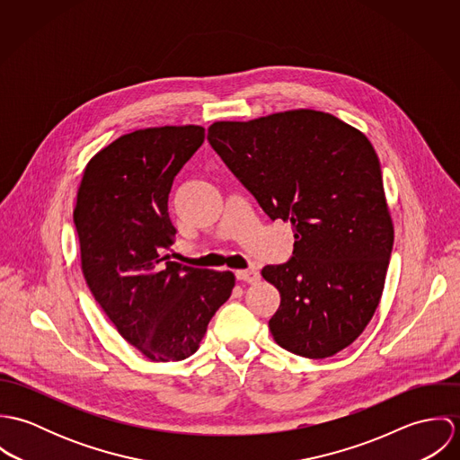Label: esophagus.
I'll use <instances>...</instances> for the list:
<instances>
[{"label":"esophagus","instance_id":"1","mask_svg":"<svg viewBox=\"0 0 460 460\" xmlns=\"http://www.w3.org/2000/svg\"><path fill=\"white\" fill-rule=\"evenodd\" d=\"M235 278L239 281H244V283H257L261 279V272L259 269L252 267V269H244V270H237L235 272Z\"/></svg>","mask_w":460,"mask_h":460}]
</instances>
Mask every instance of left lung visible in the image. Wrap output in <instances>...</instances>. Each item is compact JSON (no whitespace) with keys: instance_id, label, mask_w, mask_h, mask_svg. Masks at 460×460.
<instances>
[{"instance_id":"1","label":"left lung","mask_w":460,"mask_h":460,"mask_svg":"<svg viewBox=\"0 0 460 460\" xmlns=\"http://www.w3.org/2000/svg\"><path fill=\"white\" fill-rule=\"evenodd\" d=\"M207 139L274 221L292 223L288 262L265 265L279 290L269 329L297 356L323 359L370 323L385 288L394 223L368 137L314 110L214 122Z\"/></svg>"}]
</instances>
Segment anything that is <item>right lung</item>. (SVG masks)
I'll list each match as a JSON object with an SVG mask.
<instances>
[{
  "instance_id": "right-lung-1",
  "label": "right lung",
  "mask_w": 460,
  "mask_h": 460,
  "mask_svg": "<svg viewBox=\"0 0 460 460\" xmlns=\"http://www.w3.org/2000/svg\"><path fill=\"white\" fill-rule=\"evenodd\" d=\"M203 137L199 126L124 134L90 159L77 190L84 279L119 332L152 361L195 354L235 285L230 270L161 257L177 234L168 214L173 179Z\"/></svg>"
}]
</instances>
